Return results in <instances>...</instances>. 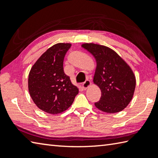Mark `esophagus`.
<instances>
[{
	"instance_id": "esophagus-1",
	"label": "esophagus",
	"mask_w": 158,
	"mask_h": 158,
	"mask_svg": "<svg viewBox=\"0 0 158 158\" xmlns=\"http://www.w3.org/2000/svg\"><path fill=\"white\" fill-rule=\"evenodd\" d=\"M90 81H89V80H86V81L83 83V84H82V86L84 89H86L88 87L90 86Z\"/></svg>"
}]
</instances>
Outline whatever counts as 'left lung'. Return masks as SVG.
<instances>
[{"label": "left lung", "instance_id": "left-lung-1", "mask_svg": "<svg viewBox=\"0 0 158 158\" xmlns=\"http://www.w3.org/2000/svg\"><path fill=\"white\" fill-rule=\"evenodd\" d=\"M97 63L93 81L101 90L96 107L106 113H116L126 107L132 100L136 79L127 64L110 48L95 44H84Z\"/></svg>", "mask_w": 158, "mask_h": 158}]
</instances>
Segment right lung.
<instances>
[{"instance_id":"right-lung-1","label":"right lung","mask_w":158,"mask_h":158,"mask_svg":"<svg viewBox=\"0 0 158 158\" xmlns=\"http://www.w3.org/2000/svg\"><path fill=\"white\" fill-rule=\"evenodd\" d=\"M68 43H58L48 49L30 71L28 90L34 103L47 113L57 114L68 109L79 89L71 83L63 69Z\"/></svg>"}]
</instances>
